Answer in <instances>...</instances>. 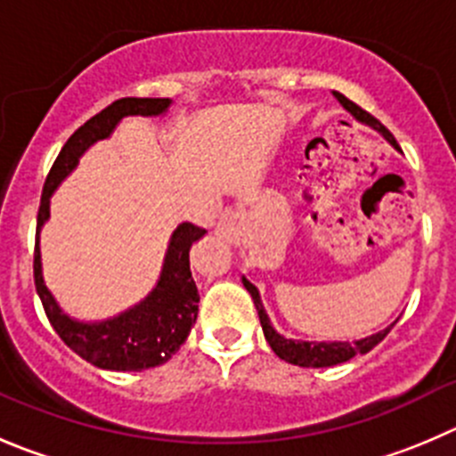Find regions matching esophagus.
Returning a JSON list of instances; mask_svg holds the SVG:
<instances>
[{
	"mask_svg": "<svg viewBox=\"0 0 456 456\" xmlns=\"http://www.w3.org/2000/svg\"><path fill=\"white\" fill-rule=\"evenodd\" d=\"M215 232L219 237H225V240L231 241H237L241 237V219L237 212L232 210H225L224 215L219 216V221H216V228Z\"/></svg>",
	"mask_w": 456,
	"mask_h": 456,
	"instance_id": "esophagus-1",
	"label": "esophagus"
}]
</instances>
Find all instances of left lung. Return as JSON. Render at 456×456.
Masks as SVG:
<instances>
[{
  "mask_svg": "<svg viewBox=\"0 0 456 456\" xmlns=\"http://www.w3.org/2000/svg\"><path fill=\"white\" fill-rule=\"evenodd\" d=\"M333 95H336L338 102H340V105L345 107V110L349 111V114L354 116L355 120H358V123L370 125L371 129H376V132H379V134H383V138L389 142V145L394 147V150H398L396 138L392 136V132H389V129L385 127V125L380 123V120H376L374 116L367 114L365 110H361V107L355 105V102H351L349 98H345V95L338 94V91H333ZM241 281H244L246 290H248L250 297H253L255 309H257L259 322H262L264 336H266L268 345H271V349L275 351V355H280L281 361L290 362V365H297V367H333V365H340V362L351 361L354 355L367 354V351L374 349V346L379 345V342L383 340V338L387 336L389 331H392L394 324H396V322H392L387 329H383V331L371 333V336L362 338V340H355V342H342V340H336V342L290 340V338L280 336V333H277L275 329H273L271 320H268L266 311H264V305H262V297H259L257 286L250 284V281L246 280V277H241Z\"/></svg>",
  "mask_w": 456,
  "mask_h": 456,
  "instance_id": "left-lung-1",
  "label": "left lung"
}]
</instances>
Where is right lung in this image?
<instances>
[{
    "label": "right lung",
    "mask_w": 456,
    "mask_h": 456,
    "mask_svg": "<svg viewBox=\"0 0 456 456\" xmlns=\"http://www.w3.org/2000/svg\"><path fill=\"white\" fill-rule=\"evenodd\" d=\"M172 105L170 98H120L110 107L86 120L71 134L60 150L45 190H42L40 212H37L36 255H33V277L46 311L51 327L55 329L64 345L71 346L80 358L91 365L110 371H141L167 362L188 338L190 329L197 322L199 290L190 271V248L194 241L206 235L203 228L194 224L176 225L167 244L160 277L150 296L134 305L132 309L101 322H80L64 314L42 277L40 231L49 221L51 197L73 172L80 156L94 142L111 136L116 125L125 116H163Z\"/></svg>",
    "instance_id": "right-lung-1"
}]
</instances>
